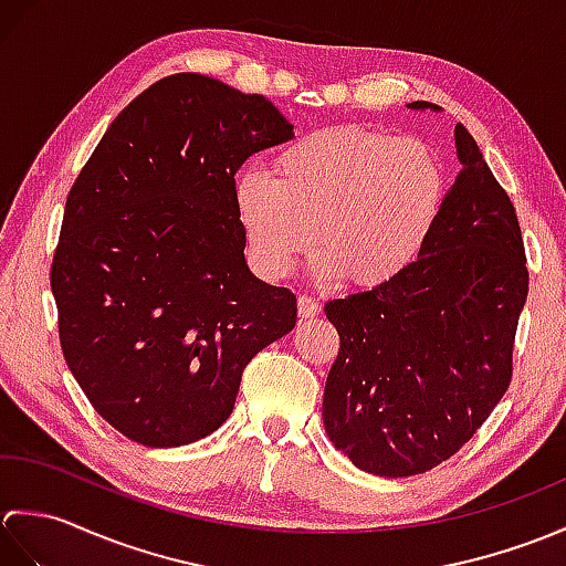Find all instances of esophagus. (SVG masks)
<instances>
[{
    "label": "esophagus",
    "mask_w": 566,
    "mask_h": 566,
    "mask_svg": "<svg viewBox=\"0 0 566 566\" xmlns=\"http://www.w3.org/2000/svg\"><path fill=\"white\" fill-rule=\"evenodd\" d=\"M318 314H321V302L316 296H306V294L298 296V318L306 321V318H316Z\"/></svg>",
    "instance_id": "34e87169"
}]
</instances>
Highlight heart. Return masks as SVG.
Returning a JSON list of instances; mask_svg holds the SVG:
<instances>
[{"label": "heart", "instance_id": "heart-1", "mask_svg": "<svg viewBox=\"0 0 566 566\" xmlns=\"http://www.w3.org/2000/svg\"><path fill=\"white\" fill-rule=\"evenodd\" d=\"M448 195V167L430 143L347 124L290 143L272 177L240 175L233 201L260 272L290 274L314 233L316 276L377 290L416 262Z\"/></svg>", "mask_w": 566, "mask_h": 566}]
</instances>
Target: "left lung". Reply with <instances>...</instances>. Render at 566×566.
I'll return each mask as SVG.
<instances>
[{
	"mask_svg": "<svg viewBox=\"0 0 566 566\" xmlns=\"http://www.w3.org/2000/svg\"><path fill=\"white\" fill-rule=\"evenodd\" d=\"M454 148L462 172L418 260L389 284L326 304L340 350L323 423L335 448L377 476L450 460L511 387L527 298L521 223L462 124Z\"/></svg>",
	"mask_w": 566,
	"mask_h": 566,
	"instance_id": "obj_1",
	"label": "left lung"
}]
</instances>
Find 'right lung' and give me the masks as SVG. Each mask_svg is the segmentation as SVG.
<instances>
[{
  "label": "right lung",
  "mask_w": 566,
  "mask_h": 566,
  "mask_svg": "<svg viewBox=\"0 0 566 566\" xmlns=\"http://www.w3.org/2000/svg\"><path fill=\"white\" fill-rule=\"evenodd\" d=\"M262 94L179 72L138 94L72 185L51 264L65 363L106 423L146 448L197 442L290 333L296 296L245 264L235 172L294 138Z\"/></svg>",
  "instance_id": "add662e5"
}]
</instances>
